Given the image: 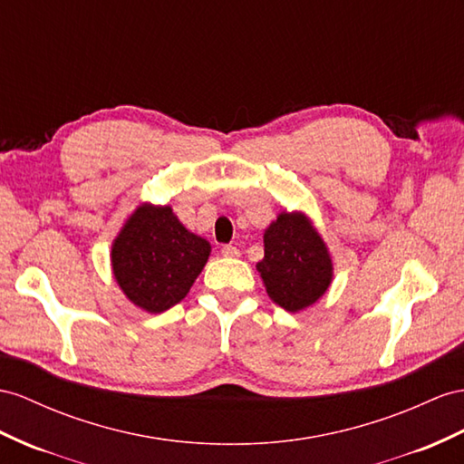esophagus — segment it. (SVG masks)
<instances>
[{"mask_svg": "<svg viewBox=\"0 0 464 464\" xmlns=\"http://www.w3.org/2000/svg\"><path fill=\"white\" fill-rule=\"evenodd\" d=\"M221 255H223V256H227V258H237V256H239L241 253H239V248H237V246H233V245H225V246L221 248Z\"/></svg>", "mask_w": 464, "mask_h": 464, "instance_id": "obj_1", "label": "esophagus"}]
</instances>
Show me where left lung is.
Returning <instances> with one entry per match:
<instances>
[{
	"mask_svg": "<svg viewBox=\"0 0 464 464\" xmlns=\"http://www.w3.org/2000/svg\"><path fill=\"white\" fill-rule=\"evenodd\" d=\"M270 300L300 312L327 292L334 263L322 237L304 213H280L265 231V258L256 265Z\"/></svg>",
	"mask_w": 464,
	"mask_h": 464,
	"instance_id": "1",
	"label": "left lung"
}]
</instances>
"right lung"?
I'll use <instances>...</instances> for the list:
<instances>
[{
	"instance_id": "add662e5",
	"label": "right lung",
	"mask_w": 464,
	"mask_h": 464,
	"mask_svg": "<svg viewBox=\"0 0 464 464\" xmlns=\"http://www.w3.org/2000/svg\"><path fill=\"white\" fill-rule=\"evenodd\" d=\"M211 246L178 221L170 206H139L111 246L113 276L127 298L162 314L186 298Z\"/></svg>"
}]
</instances>
